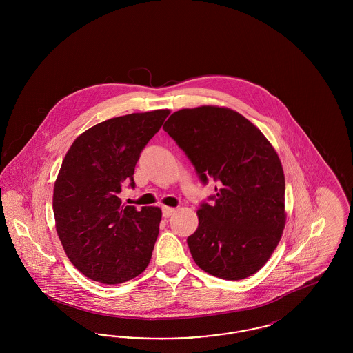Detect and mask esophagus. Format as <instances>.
Here are the masks:
<instances>
[{"label":"esophagus","mask_w":353,"mask_h":353,"mask_svg":"<svg viewBox=\"0 0 353 353\" xmlns=\"http://www.w3.org/2000/svg\"><path fill=\"white\" fill-rule=\"evenodd\" d=\"M174 212H176V210H174L173 208L164 206V208H163V217H164V219H169L172 214H174Z\"/></svg>","instance_id":"esophagus-1"}]
</instances>
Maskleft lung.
<instances>
[{
    "mask_svg": "<svg viewBox=\"0 0 353 353\" xmlns=\"http://www.w3.org/2000/svg\"><path fill=\"white\" fill-rule=\"evenodd\" d=\"M164 131L216 194L200 203L186 242L200 269L228 281L255 274L285 228V174L269 140L241 114L202 105L169 117Z\"/></svg>",
    "mask_w": 353,
    "mask_h": 353,
    "instance_id": "1",
    "label": "left lung"
}]
</instances>
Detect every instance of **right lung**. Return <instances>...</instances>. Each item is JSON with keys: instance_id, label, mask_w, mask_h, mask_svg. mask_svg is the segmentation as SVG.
Segmentation results:
<instances>
[{"instance_id": "right-lung-1", "label": "right lung", "mask_w": 353, "mask_h": 353, "mask_svg": "<svg viewBox=\"0 0 353 353\" xmlns=\"http://www.w3.org/2000/svg\"><path fill=\"white\" fill-rule=\"evenodd\" d=\"M168 110L108 119L70 147L54 185L57 233L71 263L104 285L127 282L147 269L161 210L124 206L121 186L134 189L140 153L159 132Z\"/></svg>"}]
</instances>
